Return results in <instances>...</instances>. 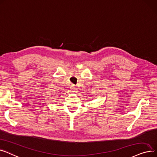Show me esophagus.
Instances as JSON below:
<instances>
[{
    "label": "esophagus",
    "instance_id": "esophagus-1",
    "mask_svg": "<svg viewBox=\"0 0 157 157\" xmlns=\"http://www.w3.org/2000/svg\"><path fill=\"white\" fill-rule=\"evenodd\" d=\"M74 86H72V87H71V91L72 92H76L77 91V88L73 87Z\"/></svg>",
    "mask_w": 157,
    "mask_h": 157
}]
</instances>
